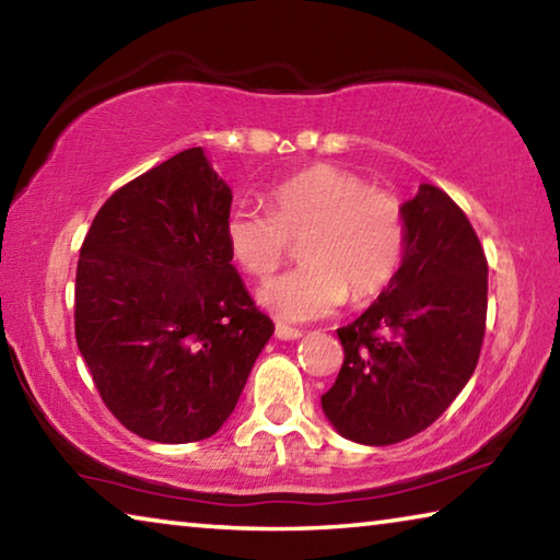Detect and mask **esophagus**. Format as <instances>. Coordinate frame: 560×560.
I'll use <instances>...</instances> for the list:
<instances>
[{"instance_id":"obj_1","label":"esophagus","mask_w":560,"mask_h":560,"mask_svg":"<svg viewBox=\"0 0 560 560\" xmlns=\"http://www.w3.org/2000/svg\"><path fill=\"white\" fill-rule=\"evenodd\" d=\"M273 334H277V338H281V340H296V338H301V330L299 328H291V326H283V324H277V328H273Z\"/></svg>"}]
</instances>
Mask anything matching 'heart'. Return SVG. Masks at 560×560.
Masks as SVG:
<instances>
[{
  "instance_id": "heart-1",
  "label": "heart",
  "mask_w": 560,
  "mask_h": 560,
  "mask_svg": "<svg viewBox=\"0 0 560 560\" xmlns=\"http://www.w3.org/2000/svg\"><path fill=\"white\" fill-rule=\"evenodd\" d=\"M224 240L236 267L264 281L299 242L301 267L261 289V303L287 320L326 316L390 287L402 267L407 217L393 189L368 185L336 165H314L267 195V212L234 207Z\"/></svg>"
}]
</instances>
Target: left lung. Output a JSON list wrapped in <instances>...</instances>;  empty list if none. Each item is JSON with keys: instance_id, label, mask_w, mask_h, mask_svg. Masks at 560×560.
I'll list each match as a JSON object with an SVG mask.
<instances>
[{"instance_id": "left-lung-1", "label": "left lung", "mask_w": 560, "mask_h": 560, "mask_svg": "<svg viewBox=\"0 0 560 560\" xmlns=\"http://www.w3.org/2000/svg\"><path fill=\"white\" fill-rule=\"evenodd\" d=\"M402 207V267L363 316L338 328L343 365L320 395L343 438L375 447L415 438L447 410L487 330V257L467 214L434 185Z\"/></svg>"}]
</instances>
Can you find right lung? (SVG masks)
Instances as JSON below:
<instances>
[{
  "instance_id": "1",
  "label": "right lung",
  "mask_w": 560,
  "mask_h": 560,
  "mask_svg": "<svg viewBox=\"0 0 560 560\" xmlns=\"http://www.w3.org/2000/svg\"><path fill=\"white\" fill-rule=\"evenodd\" d=\"M230 207L189 148L118 187L81 244L75 343L101 400L143 440L212 438L273 334L232 267Z\"/></svg>"
}]
</instances>
